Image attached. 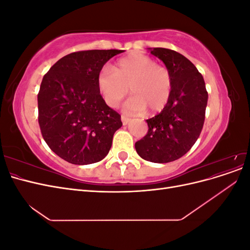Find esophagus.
Returning a JSON list of instances; mask_svg holds the SVG:
<instances>
[{"label":"esophagus","mask_w":250,"mask_h":250,"mask_svg":"<svg viewBox=\"0 0 250 250\" xmlns=\"http://www.w3.org/2000/svg\"><path fill=\"white\" fill-rule=\"evenodd\" d=\"M121 120H122V123H123V125H127L128 123H129L130 118H128V117H126V116H124V115H122V116H121Z\"/></svg>","instance_id":"obj_1"}]
</instances>
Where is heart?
I'll return each mask as SVG.
<instances>
[{"instance_id":"heart-1","label":"heart","mask_w":250,"mask_h":250,"mask_svg":"<svg viewBox=\"0 0 250 250\" xmlns=\"http://www.w3.org/2000/svg\"><path fill=\"white\" fill-rule=\"evenodd\" d=\"M98 89L108 106L115 108L129 92L133 95L125 109L141 113L162 111L168 104L172 78L167 67L144 54H132L120 60L112 67L105 66L97 76Z\"/></svg>"}]
</instances>
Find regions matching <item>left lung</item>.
Listing matches in <instances>:
<instances>
[{
    "mask_svg": "<svg viewBox=\"0 0 250 250\" xmlns=\"http://www.w3.org/2000/svg\"><path fill=\"white\" fill-rule=\"evenodd\" d=\"M149 50L167 66L172 90L166 107L146 120L148 132L135 143V150L145 161L170 163L184 156L199 138L208 96L202 75L188 58L170 49Z\"/></svg>",
    "mask_w": 250,
    "mask_h": 250,
    "instance_id": "1",
    "label": "left lung"
}]
</instances>
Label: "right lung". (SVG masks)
I'll return each instance as SVG.
<instances>
[{
    "mask_svg": "<svg viewBox=\"0 0 250 250\" xmlns=\"http://www.w3.org/2000/svg\"><path fill=\"white\" fill-rule=\"evenodd\" d=\"M122 50H88L60 58L44 75L39 95V124L53 152L74 165L102 161L115 132L119 113L105 103L97 85L103 65Z\"/></svg>",
    "mask_w": 250,
    "mask_h": 250,
    "instance_id": "obj_1",
    "label": "right lung"
}]
</instances>
